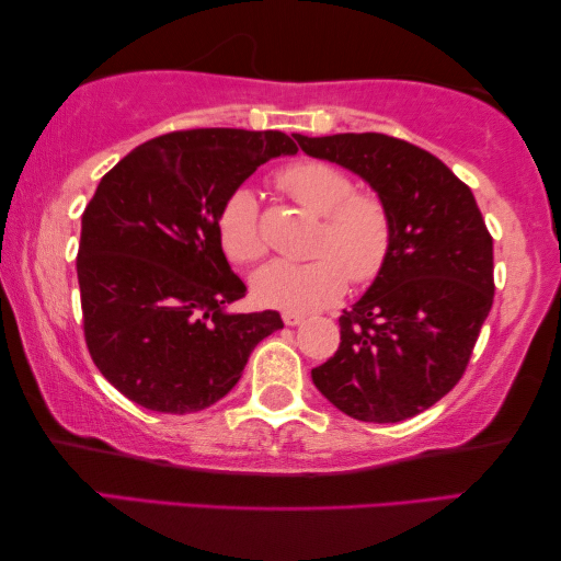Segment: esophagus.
Listing matches in <instances>:
<instances>
[{"label":"esophagus","mask_w":561,"mask_h":561,"mask_svg":"<svg viewBox=\"0 0 561 561\" xmlns=\"http://www.w3.org/2000/svg\"><path fill=\"white\" fill-rule=\"evenodd\" d=\"M302 320H306V316H302V313H288V310L283 313V323H286V325H300Z\"/></svg>","instance_id":"1"}]
</instances>
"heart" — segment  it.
Masks as SVG:
<instances>
[{"mask_svg": "<svg viewBox=\"0 0 561 561\" xmlns=\"http://www.w3.org/2000/svg\"><path fill=\"white\" fill-rule=\"evenodd\" d=\"M275 186L308 214L320 216L310 261H271L253 275V296L265 308L310 313L345 293L347 278L370 283L388 263L392 218L380 196L355 191L347 171L325 161H296L275 173ZM216 231L233 263L261 261L265 243L255 191L238 186L218 210Z\"/></svg>", "mask_w": 561, "mask_h": 561, "instance_id": "1", "label": "heart"}]
</instances>
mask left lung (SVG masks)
I'll return each mask as SVG.
<instances>
[{
    "mask_svg": "<svg viewBox=\"0 0 561 561\" xmlns=\"http://www.w3.org/2000/svg\"><path fill=\"white\" fill-rule=\"evenodd\" d=\"M300 149L353 171L392 218L388 263L341 316V347L316 388L363 422H402L460 382L494 298L492 236L470 186L415 144L385 134L300 136Z\"/></svg>",
    "mask_w": 561,
    "mask_h": 561,
    "instance_id": "left-lung-1",
    "label": "left lung"
}]
</instances>
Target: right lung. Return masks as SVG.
<instances>
[{
    "instance_id": "1",
    "label": "right lung",
    "mask_w": 561,
    "mask_h": 561,
    "mask_svg": "<svg viewBox=\"0 0 561 561\" xmlns=\"http://www.w3.org/2000/svg\"><path fill=\"white\" fill-rule=\"evenodd\" d=\"M298 153L280 131L191 128L124 156L81 216L77 275L84 337L101 375L146 410H206L241 380L275 310L245 296L218 241L226 196L261 163Z\"/></svg>"
}]
</instances>
